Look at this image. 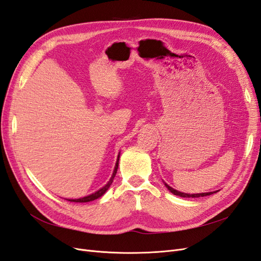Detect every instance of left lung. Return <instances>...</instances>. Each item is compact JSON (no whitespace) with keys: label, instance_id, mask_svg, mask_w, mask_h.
Here are the masks:
<instances>
[{"label":"left lung","instance_id":"8db88e82","mask_svg":"<svg viewBox=\"0 0 261 261\" xmlns=\"http://www.w3.org/2000/svg\"><path fill=\"white\" fill-rule=\"evenodd\" d=\"M164 185L168 188V190L172 193V194L174 195H177V196H181V197H204V196H208V195H212L213 193H216L218 191H215V192H207V193H197V194H189V193H183V192H179V191H176L173 188H171L170 185L166 184L165 182H163Z\"/></svg>","mask_w":261,"mask_h":261}]
</instances>
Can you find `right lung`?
Instances as JSON below:
<instances>
[{"label":"right lung","instance_id":"1","mask_svg":"<svg viewBox=\"0 0 261 261\" xmlns=\"http://www.w3.org/2000/svg\"><path fill=\"white\" fill-rule=\"evenodd\" d=\"M119 158H120V153L118 154V159H117V162H116V165H115V170H113V172H112V175H111L110 179L108 181V183H107L105 186H102L101 189H99L95 193H92V194L87 195L85 197L75 198V199H67V200H69V202H75V203H87V202H91V200H95L99 197H101L105 194V193L109 190L110 185L113 182V178H115V176L117 174V170H118V166H119Z\"/></svg>","mask_w":261,"mask_h":261}]
</instances>
